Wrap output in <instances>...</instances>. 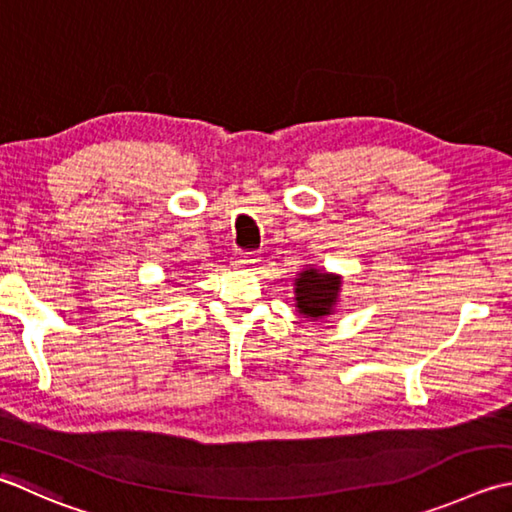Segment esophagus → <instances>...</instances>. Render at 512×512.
<instances>
[{"instance_id":"34e87169","label":"esophagus","mask_w":512,"mask_h":512,"mask_svg":"<svg viewBox=\"0 0 512 512\" xmlns=\"http://www.w3.org/2000/svg\"><path fill=\"white\" fill-rule=\"evenodd\" d=\"M255 262H259V255L257 253H237L233 257V264L237 268H246V266H253Z\"/></svg>"}]
</instances>
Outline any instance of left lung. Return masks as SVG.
I'll list each match as a JSON object with an SVG mask.
<instances>
[{
	"instance_id": "obj_1",
	"label": "left lung",
	"mask_w": 512,
	"mask_h": 512,
	"mask_svg": "<svg viewBox=\"0 0 512 512\" xmlns=\"http://www.w3.org/2000/svg\"><path fill=\"white\" fill-rule=\"evenodd\" d=\"M342 290V277L326 273L322 268L306 266L295 279V306L299 315L322 319L333 313Z\"/></svg>"
}]
</instances>
